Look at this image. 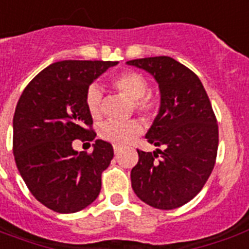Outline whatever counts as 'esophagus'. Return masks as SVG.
Instances as JSON below:
<instances>
[{"label": "esophagus", "instance_id": "34e87169", "mask_svg": "<svg viewBox=\"0 0 249 249\" xmlns=\"http://www.w3.org/2000/svg\"><path fill=\"white\" fill-rule=\"evenodd\" d=\"M120 151H121V147H119V146H113V152H115V154H119Z\"/></svg>", "mask_w": 249, "mask_h": 249}]
</instances>
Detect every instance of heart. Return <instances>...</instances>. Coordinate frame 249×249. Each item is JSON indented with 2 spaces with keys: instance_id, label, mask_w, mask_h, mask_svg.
Segmentation results:
<instances>
[{
  "instance_id": "1",
  "label": "heart",
  "mask_w": 249,
  "mask_h": 249,
  "mask_svg": "<svg viewBox=\"0 0 249 249\" xmlns=\"http://www.w3.org/2000/svg\"><path fill=\"white\" fill-rule=\"evenodd\" d=\"M111 85L116 91L133 101V107L137 112L147 119L155 116L158 109V99L147 94L148 84L143 76L137 72H121L111 79ZM85 105L93 119H99L102 115V90L95 84L90 85L85 94ZM143 132V125L140 120L107 121L99 129L102 140L117 146L128 144L134 137Z\"/></svg>"
}]
</instances>
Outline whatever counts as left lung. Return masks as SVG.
Here are the masks:
<instances>
[{"instance_id": "obj_1", "label": "left lung", "mask_w": 249, "mask_h": 249, "mask_svg": "<svg viewBox=\"0 0 249 249\" xmlns=\"http://www.w3.org/2000/svg\"><path fill=\"white\" fill-rule=\"evenodd\" d=\"M126 63L148 72L159 84V113L146 138L164 148L154 154L137 150L132 187L154 208H178L196 196L216 163L218 125L212 105L199 77L170 56Z\"/></svg>"}]
</instances>
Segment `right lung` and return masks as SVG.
I'll return each mask as SVG.
<instances>
[{
  "label": "right lung",
  "mask_w": 249,
  "mask_h": 249,
  "mask_svg": "<svg viewBox=\"0 0 249 249\" xmlns=\"http://www.w3.org/2000/svg\"><path fill=\"white\" fill-rule=\"evenodd\" d=\"M116 64L56 62L25 86L18 101L13 120L15 163L31 194L54 212H79L99 195L112 146L97 140L93 152L86 154L75 151L72 141H93L97 136L85 105L86 90Z\"/></svg>",
  "instance_id": "right-lung-1"
}]
</instances>
